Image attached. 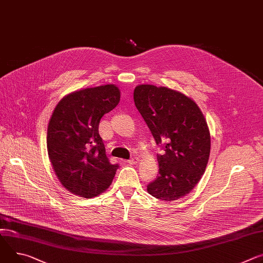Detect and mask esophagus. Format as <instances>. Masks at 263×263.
Returning <instances> with one entry per match:
<instances>
[{"mask_svg":"<svg viewBox=\"0 0 263 263\" xmlns=\"http://www.w3.org/2000/svg\"><path fill=\"white\" fill-rule=\"evenodd\" d=\"M129 163H137L138 162V158L137 157H133V158H130L127 160Z\"/></svg>","mask_w":263,"mask_h":263,"instance_id":"1","label":"esophagus"}]
</instances>
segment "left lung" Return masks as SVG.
Returning a JSON list of instances; mask_svg holds the SVG:
<instances>
[{"label": "left lung", "instance_id": "obj_1", "mask_svg": "<svg viewBox=\"0 0 263 263\" xmlns=\"http://www.w3.org/2000/svg\"><path fill=\"white\" fill-rule=\"evenodd\" d=\"M133 99L156 145L159 172L147 186L165 201L189 194L204 173L210 156V131L198 106L184 94L165 87L139 85Z\"/></svg>", "mask_w": 263, "mask_h": 263}]
</instances>
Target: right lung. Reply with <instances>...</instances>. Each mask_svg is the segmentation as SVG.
<instances>
[{"mask_svg":"<svg viewBox=\"0 0 263 263\" xmlns=\"http://www.w3.org/2000/svg\"><path fill=\"white\" fill-rule=\"evenodd\" d=\"M119 99L116 86L105 85L70 93L57 105L47 149L58 178L69 192L91 198L111 184L119 165L109 161L99 125Z\"/></svg>","mask_w":263,"mask_h":263,"instance_id":"add662e5","label":"right lung"}]
</instances>
